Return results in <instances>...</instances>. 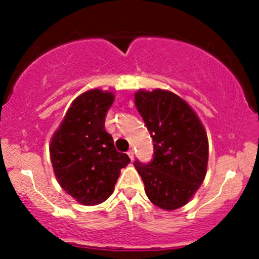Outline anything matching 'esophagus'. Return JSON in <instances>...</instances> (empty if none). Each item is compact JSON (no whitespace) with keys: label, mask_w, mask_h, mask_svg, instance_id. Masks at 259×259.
<instances>
[{"label":"esophagus","mask_w":259,"mask_h":259,"mask_svg":"<svg viewBox=\"0 0 259 259\" xmlns=\"http://www.w3.org/2000/svg\"><path fill=\"white\" fill-rule=\"evenodd\" d=\"M127 155H129L130 160H134V150H133V149H130V150L127 151Z\"/></svg>","instance_id":"esophagus-1"}]
</instances>
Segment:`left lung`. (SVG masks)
Listing matches in <instances>:
<instances>
[{"mask_svg": "<svg viewBox=\"0 0 259 259\" xmlns=\"http://www.w3.org/2000/svg\"><path fill=\"white\" fill-rule=\"evenodd\" d=\"M135 105L153 138L154 156L134 165L150 202L165 210L187 204L205 178L208 138L187 101L171 91L139 90Z\"/></svg>", "mask_w": 259, "mask_h": 259, "instance_id": "obj_1", "label": "left lung"}]
</instances>
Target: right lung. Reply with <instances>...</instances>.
<instances>
[{"mask_svg":"<svg viewBox=\"0 0 259 259\" xmlns=\"http://www.w3.org/2000/svg\"><path fill=\"white\" fill-rule=\"evenodd\" d=\"M114 103L109 91L89 90L72 101L50 144L55 177L62 189L83 205H96L114 192L120 169L130 163L105 130Z\"/></svg>","mask_w":259,"mask_h":259,"instance_id":"obj_1","label":"right lung"}]
</instances>
